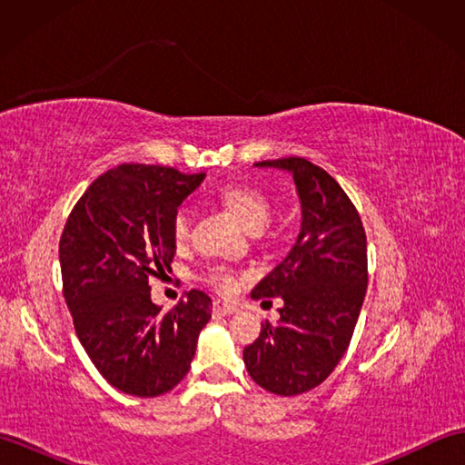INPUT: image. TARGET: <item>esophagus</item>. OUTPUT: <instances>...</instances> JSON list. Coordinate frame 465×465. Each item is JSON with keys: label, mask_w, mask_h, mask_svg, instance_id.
<instances>
[{"label": "esophagus", "mask_w": 465, "mask_h": 465, "mask_svg": "<svg viewBox=\"0 0 465 465\" xmlns=\"http://www.w3.org/2000/svg\"><path fill=\"white\" fill-rule=\"evenodd\" d=\"M238 312H240L238 305L227 303V302H222V300L213 302V313L215 315H233V313H238Z\"/></svg>", "instance_id": "1"}]
</instances>
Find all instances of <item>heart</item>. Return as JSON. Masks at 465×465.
Returning a JSON list of instances; mask_svg holds the SVG:
<instances>
[{
	"instance_id": "1",
	"label": "heart",
	"mask_w": 465,
	"mask_h": 465,
	"mask_svg": "<svg viewBox=\"0 0 465 465\" xmlns=\"http://www.w3.org/2000/svg\"><path fill=\"white\" fill-rule=\"evenodd\" d=\"M215 203L250 233H260L272 215L268 195L250 183L223 185L215 193ZM187 240H190V220L183 212H180L175 213L172 222V242L175 248H183ZM207 282L222 293H232L238 285L235 273L227 268H213L207 273Z\"/></svg>"
}]
</instances>
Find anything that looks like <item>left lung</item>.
I'll list each match as a JSON object with an SVG mask.
<instances>
[{
    "label": "left lung",
    "mask_w": 465,
    "mask_h": 465,
    "mask_svg": "<svg viewBox=\"0 0 465 465\" xmlns=\"http://www.w3.org/2000/svg\"><path fill=\"white\" fill-rule=\"evenodd\" d=\"M292 173L302 203L298 240L252 292L282 298L280 320L265 323L243 350L252 380L275 396L320 385L343 358L368 288V243L350 197L333 177L303 157L253 163Z\"/></svg>",
    "instance_id": "1"
}]
</instances>
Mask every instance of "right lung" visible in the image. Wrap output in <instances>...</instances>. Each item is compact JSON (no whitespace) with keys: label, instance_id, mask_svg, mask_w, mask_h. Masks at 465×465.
Listing matches in <instances>:
<instances>
[{"label":"right lung","instance_id":"1","mask_svg":"<svg viewBox=\"0 0 465 465\" xmlns=\"http://www.w3.org/2000/svg\"><path fill=\"white\" fill-rule=\"evenodd\" d=\"M203 177L162 165H117L87 187L59 240L77 338L97 371L130 396L173 390L212 320V300L200 290L165 313L150 293V278L172 272L177 207Z\"/></svg>","mask_w":465,"mask_h":465}]
</instances>
